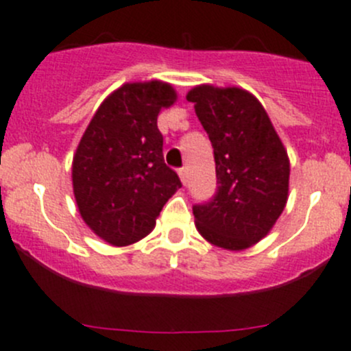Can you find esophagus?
Here are the masks:
<instances>
[{"label": "esophagus", "mask_w": 351, "mask_h": 351, "mask_svg": "<svg viewBox=\"0 0 351 351\" xmlns=\"http://www.w3.org/2000/svg\"><path fill=\"white\" fill-rule=\"evenodd\" d=\"M177 172H179V177H180V180H182V184H186L187 182V169L180 167Z\"/></svg>", "instance_id": "1"}]
</instances>
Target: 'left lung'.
I'll return each mask as SVG.
<instances>
[{
  "instance_id": "left-lung-1",
  "label": "left lung",
  "mask_w": 351,
  "mask_h": 351,
  "mask_svg": "<svg viewBox=\"0 0 351 351\" xmlns=\"http://www.w3.org/2000/svg\"><path fill=\"white\" fill-rule=\"evenodd\" d=\"M215 155L217 193L193 204L196 228L218 247L241 251L261 241L289 196L290 162L268 114L242 88L201 85L187 93Z\"/></svg>"
}]
</instances>
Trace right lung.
Masks as SVG:
<instances>
[{
	"label": "right lung",
	"instance_id": "obj_1",
	"mask_svg": "<svg viewBox=\"0 0 351 351\" xmlns=\"http://www.w3.org/2000/svg\"><path fill=\"white\" fill-rule=\"evenodd\" d=\"M176 102L169 83H126L90 121L73 158V191L85 223L112 245L150 234L155 218L179 189L165 165L157 117Z\"/></svg>",
	"mask_w": 351,
	"mask_h": 351
}]
</instances>
